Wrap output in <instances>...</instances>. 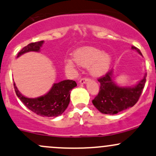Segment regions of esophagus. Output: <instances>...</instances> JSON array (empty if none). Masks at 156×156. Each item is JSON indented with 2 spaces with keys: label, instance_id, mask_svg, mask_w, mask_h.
Masks as SVG:
<instances>
[{
  "label": "esophagus",
  "instance_id": "1",
  "mask_svg": "<svg viewBox=\"0 0 156 156\" xmlns=\"http://www.w3.org/2000/svg\"><path fill=\"white\" fill-rule=\"evenodd\" d=\"M89 81V78H82L81 80H80L79 83H85L86 82H87Z\"/></svg>",
  "mask_w": 156,
  "mask_h": 156
}]
</instances>
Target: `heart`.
I'll list each match as a JSON object with an SVG mask.
<instances>
[{
    "mask_svg": "<svg viewBox=\"0 0 156 156\" xmlns=\"http://www.w3.org/2000/svg\"><path fill=\"white\" fill-rule=\"evenodd\" d=\"M75 61L81 66H90V73L94 76H100L108 71L111 64V57L107 53L93 47H84L74 53ZM72 64V61H67Z\"/></svg>",
    "mask_w": 156,
    "mask_h": 156,
    "instance_id": "heart-1",
    "label": "heart"
}]
</instances>
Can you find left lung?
I'll return each instance as SVG.
<instances>
[{"mask_svg": "<svg viewBox=\"0 0 156 156\" xmlns=\"http://www.w3.org/2000/svg\"><path fill=\"white\" fill-rule=\"evenodd\" d=\"M140 55L136 47H132ZM112 70H109L98 79L100 82L98 94L92 101V104L101 113L114 115L133 107L138 102L146 83L147 74L133 87H121L115 84L112 79Z\"/></svg>", "mask_w": 156, "mask_h": 156, "instance_id": "obj_1", "label": "left lung"}]
</instances>
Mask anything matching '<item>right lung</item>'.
Listing matches in <instances>:
<instances>
[{"label":"right lung","mask_w":156,"mask_h":156,"mask_svg":"<svg viewBox=\"0 0 156 156\" xmlns=\"http://www.w3.org/2000/svg\"><path fill=\"white\" fill-rule=\"evenodd\" d=\"M43 44L44 41L31 43L18 52V57L31 51L38 52ZM76 86V82L73 80H64L54 83L49 92L37 98H29L22 95L15 83L14 89L17 96L30 110L43 117H57L67 108L70 101V91Z\"/></svg>","instance_id":"obj_1"}]
</instances>
